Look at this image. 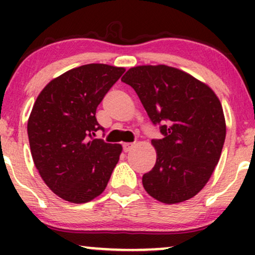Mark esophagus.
<instances>
[{
    "label": "esophagus",
    "instance_id": "1",
    "mask_svg": "<svg viewBox=\"0 0 255 255\" xmlns=\"http://www.w3.org/2000/svg\"><path fill=\"white\" fill-rule=\"evenodd\" d=\"M122 147H124L125 152H129L131 148L134 147V144H133V142H125V144L122 145Z\"/></svg>",
    "mask_w": 255,
    "mask_h": 255
}]
</instances>
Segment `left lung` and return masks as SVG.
Listing matches in <instances>:
<instances>
[{
	"label": "left lung",
	"mask_w": 255,
	"mask_h": 255,
	"mask_svg": "<svg viewBox=\"0 0 255 255\" xmlns=\"http://www.w3.org/2000/svg\"><path fill=\"white\" fill-rule=\"evenodd\" d=\"M125 84L135 91L162 139H152L157 160L144 174L145 191L164 204L197 195L211 177L225 141V120L215 92L180 69L130 68Z\"/></svg>",
	"instance_id": "obj_1"
}]
</instances>
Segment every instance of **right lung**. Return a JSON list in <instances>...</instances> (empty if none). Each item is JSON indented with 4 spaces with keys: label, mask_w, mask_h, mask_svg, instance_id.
<instances>
[{
    "label": "right lung",
    "mask_w": 255,
    "mask_h": 255,
    "mask_svg": "<svg viewBox=\"0 0 255 255\" xmlns=\"http://www.w3.org/2000/svg\"><path fill=\"white\" fill-rule=\"evenodd\" d=\"M125 68L91 63L51 80L37 97L27 134L34 165L46 186L83 204L102 194L122 146L95 139L104 130L96 110Z\"/></svg>",
    "instance_id": "right-lung-1"
}]
</instances>
